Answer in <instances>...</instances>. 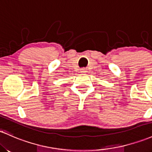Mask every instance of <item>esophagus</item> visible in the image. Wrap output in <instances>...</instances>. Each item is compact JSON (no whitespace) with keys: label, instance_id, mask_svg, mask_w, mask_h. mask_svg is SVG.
Wrapping results in <instances>:
<instances>
[{"label":"esophagus","instance_id":"esophagus-1","mask_svg":"<svg viewBox=\"0 0 152 152\" xmlns=\"http://www.w3.org/2000/svg\"><path fill=\"white\" fill-rule=\"evenodd\" d=\"M86 68H82L81 70V73H86Z\"/></svg>","mask_w":152,"mask_h":152}]
</instances>
